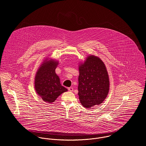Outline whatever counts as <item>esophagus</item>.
Returning <instances> with one entry per match:
<instances>
[{
	"label": "esophagus",
	"mask_w": 146,
	"mask_h": 146,
	"mask_svg": "<svg viewBox=\"0 0 146 146\" xmlns=\"http://www.w3.org/2000/svg\"><path fill=\"white\" fill-rule=\"evenodd\" d=\"M68 89L70 92H72L73 91V88L72 87H70V88H68Z\"/></svg>",
	"instance_id": "34e87169"
}]
</instances>
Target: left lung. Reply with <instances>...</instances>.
Masks as SVG:
<instances>
[{
    "label": "left lung",
    "mask_w": 146,
    "mask_h": 146,
    "mask_svg": "<svg viewBox=\"0 0 146 146\" xmlns=\"http://www.w3.org/2000/svg\"><path fill=\"white\" fill-rule=\"evenodd\" d=\"M78 95L81 104L86 108L101 104L110 90L108 74L98 57L89 55L79 65Z\"/></svg>",
    "instance_id": "1"
}]
</instances>
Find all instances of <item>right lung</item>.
<instances>
[{
    "label": "right lung",
    "mask_w": 146,
    "mask_h": 146,
    "mask_svg": "<svg viewBox=\"0 0 146 146\" xmlns=\"http://www.w3.org/2000/svg\"><path fill=\"white\" fill-rule=\"evenodd\" d=\"M59 62L49 58H45L35 76L34 87L37 94L42 101L52 104L63 93L68 90L61 85L56 68Z\"/></svg>",
    "instance_id": "right-lung-1"
}]
</instances>
